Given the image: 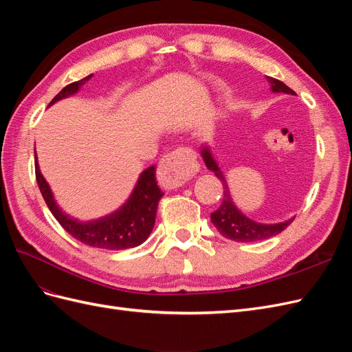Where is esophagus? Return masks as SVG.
<instances>
[{"mask_svg":"<svg viewBox=\"0 0 352 352\" xmlns=\"http://www.w3.org/2000/svg\"><path fill=\"white\" fill-rule=\"evenodd\" d=\"M198 170L197 153L192 148H179L166 154L157 168V177L160 184L167 188H177L186 184Z\"/></svg>","mask_w":352,"mask_h":352,"instance_id":"34e87169","label":"esophagus"}]
</instances>
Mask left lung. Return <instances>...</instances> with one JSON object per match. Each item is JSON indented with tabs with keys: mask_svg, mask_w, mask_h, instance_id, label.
<instances>
[{
	"mask_svg": "<svg viewBox=\"0 0 352 352\" xmlns=\"http://www.w3.org/2000/svg\"><path fill=\"white\" fill-rule=\"evenodd\" d=\"M269 82L272 83V91L273 92H285V94H295L289 87L278 79L269 78ZM202 158H204L206 166L211 172H214L216 176L221 180L223 184V201L220 207L211 212V221L212 225L216 226V229L221 233L223 236L232 239V241H238V242H255V241H263V239H269L274 235H278L282 230H285L287 226L291 225L294 219L286 220L283 223H276V225H261V223H255L250 220L248 217H245L242 212L233 206V202L229 195V189L225 176L221 175L219 166L216 164L214 158L211 157L210 151L204 146L202 148Z\"/></svg>",
	"mask_w": 352,
	"mask_h": 352,
	"instance_id": "1",
	"label": "left lung"
}]
</instances>
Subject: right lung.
<instances>
[{
	"instance_id": "1",
	"label": "right lung",
	"mask_w": 352,
	"mask_h": 352,
	"mask_svg": "<svg viewBox=\"0 0 352 352\" xmlns=\"http://www.w3.org/2000/svg\"><path fill=\"white\" fill-rule=\"evenodd\" d=\"M91 78L92 74L78 82L69 83L67 87L63 88L56 97L52 98L50 105L61 98L69 97V95H73L74 92H78L82 85ZM35 176L42 197H44L52 216L57 219L63 229L69 232L74 239L80 241L82 243L102 250H127L141 245L148 236H150L155 223L157 206L160 199L164 195L162 192V189L157 186L155 167L151 166L148 167L145 172H142L133 194L119 211H116L114 214L104 217L101 220L80 223L66 216L65 212L57 207L47 180L41 175L36 157Z\"/></svg>"
}]
</instances>
